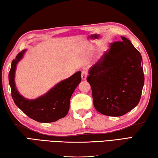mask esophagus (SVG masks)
<instances>
[{"instance_id": "1", "label": "esophagus", "mask_w": 158, "mask_h": 158, "mask_svg": "<svg viewBox=\"0 0 158 158\" xmlns=\"http://www.w3.org/2000/svg\"><path fill=\"white\" fill-rule=\"evenodd\" d=\"M87 75H88V73H87V71H85V70H82V71L81 76H82V79L83 80H86V78H87Z\"/></svg>"}]
</instances>
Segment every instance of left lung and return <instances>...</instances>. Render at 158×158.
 <instances>
[{
  "instance_id": "1",
  "label": "left lung",
  "mask_w": 158,
  "mask_h": 158,
  "mask_svg": "<svg viewBox=\"0 0 158 158\" xmlns=\"http://www.w3.org/2000/svg\"><path fill=\"white\" fill-rule=\"evenodd\" d=\"M111 44V48L89 71L87 82L97 111L108 116H121L140 100L144 83L142 58L131 42Z\"/></svg>"
}]
</instances>
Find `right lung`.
Listing matches in <instances>:
<instances>
[{
	"label": "right lung",
	"instance_id": "add662e5",
	"mask_svg": "<svg viewBox=\"0 0 158 158\" xmlns=\"http://www.w3.org/2000/svg\"><path fill=\"white\" fill-rule=\"evenodd\" d=\"M25 52L26 49H24L18 53L11 62L9 72V82L14 103L28 117L39 123H53L64 118L69 111L70 98L81 82V72L78 71L69 78L62 80L36 99H26L19 93L14 80L16 64Z\"/></svg>",
	"mask_w": 158,
	"mask_h": 158
}]
</instances>
